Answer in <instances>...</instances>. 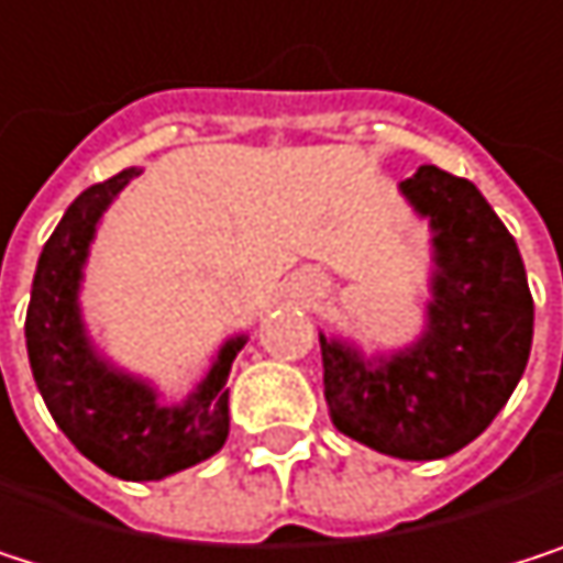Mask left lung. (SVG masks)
I'll return each instance as SVG.
<instances>
[{
	"mask_svg": "<svg viewBox=\"0 0 563 563\" xmlns=\"http://www.w3.org/2000/svg\"><path fill=\"white\" fill-rule=\"evenodd\" d=\"M429 223L422 330L396 350L320 333L323 396L353 442L432 462L475 442L525 376L534 300L515 236L482 190L435 164L399 184Z\"/></svg>",
	"mask_w": 563,
	"mask_h": 563,
	"instance_id": "left-lung-1",
	"label": "left lung"
}]
</instances>
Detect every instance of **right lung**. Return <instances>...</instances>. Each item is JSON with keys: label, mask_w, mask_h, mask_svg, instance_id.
I'll return each instance as SVG.
<instances>
[{"label": "right lung", "mask_w": 563, "mask_h": 563, "mask_svg": "<svg viewBox=\"0 0 563 563\" xmlns=\"http://www.w3.org/2000/svg\"><path fill=\"white\" fill-rule=\"evenodd\" d=\"M141 167H124L81 190L42 246L25 313V350L35 386L68 442L101 472L124 482H161L217 455L230 432L227 376L246 333L227 336L207 373L180 402L118 366L91 336L81 284L91 243L114 197Z\"/></svg>", "instance_id": "add662e5"}]
</instances>
